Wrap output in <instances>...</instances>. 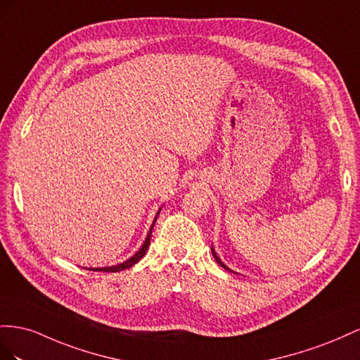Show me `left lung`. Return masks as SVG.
<instances>
[{
	"label": "left lung",
	"instance_id": "obj_1",
	"mask_svg": "<svg viewBox=\"0 0 360 360\" xmlns=\"http://www.w3.org/2000/svg\"><path fill=\"white\" fill-rule=\"evenodd\" d=\"M211 250H212V256H214V258H215V261H217V262H219V264H220V265H221V266H223V269H224V270H228V271H232V270H231V269H229V266H226V265H224V264H223V262H221V259H220V258H219V256H217V253H215V250H214V248H211ZM232 273H233V271H232Z\"/></svg>",
	"mask_w": 360,
	"mask_h": 360
}]
</instances>
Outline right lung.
Returning a JSON list of instances; mask_svg holds the SVG:
<instances>
[{
    "label": "right lung",
    "mask_w": 360,
    "mask_h": 360,
    "mask_svg": "<svg viewBox=\"0 0 360 360\" xmlns=\"http://www.w3.org/2000/svg\"><path fill=\"white\" fill-rule=\"evenodd\" d=\"M160 211H161V210H160ZM160 211L157 212L155 219H153V223L150 224V229H149V232H148V235H146V240H145V243H143V245H141V248L139 249V252H137L134 256H131L129 259H127L125 262H122V264H117V265H112V266H98V269H87V270H91V271H107V273H116V271H122V270H125V269H131L132 265L137 264V262L143 258V256H145V253H146V250H148V248H149V244H150V235H152L153 224H155V221H157V217H158Z\"/></svg>",
    "instance_id": "1"
}]
</instances>
